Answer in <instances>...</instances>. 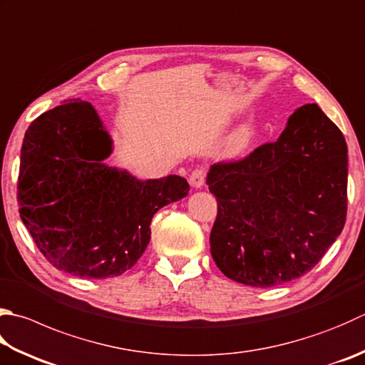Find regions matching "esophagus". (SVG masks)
Wrapping results in <instances>:
<instances>
[{"label": "esophagus", "instance_id": "34e87169", "mask_svg": "<svg viewBox=\"0 0 365 365\" xmlns=\"http://www.w3.org/2000/svg\"><path fill=\"white\" fill-rule=\"evenodd\" d=\"M205 178H206L205 168H195L189 176V182L194 189H200L205 185Z\"/></svg>", "mask_w": 365, "mask_h": 365}]
</instances>
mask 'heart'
Instances as JSON below:
<instances>
[{"label": "heart", "instance_id": "1", "mask_svg": "<svg viewBox=\"0 0 365 365\" xmlns=\"http://www.w3.org/2000/svg\"><path fill=\"white\" fill-rule=\"evenodd\" d=\"M251 138H252V132L250 127H242L240 130H237L229 141V153L230 154L243 153V150L250 146Z\"/></svg>", "mask_w": 365, "mask_h": 365}]
</instances>
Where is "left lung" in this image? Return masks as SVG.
Listing matches in <instances>:
<instances>
[{"mask_svg":"<svg viewBox=\"0 0 365 365\" xmlns=\"http://www.w3.org/2000/svg\"><path fill=\"white\" fill-rule=\"evenodd\" d=\"M217 200L211 256L227 278L272 287L319 262L346 219L348 148L316 103L299 108L273 143L206 178Z\"/></svg>","mask_w":365,"mask_h":365,"instance_id":"left-lung-1","label":"left lung"}]
</instances>
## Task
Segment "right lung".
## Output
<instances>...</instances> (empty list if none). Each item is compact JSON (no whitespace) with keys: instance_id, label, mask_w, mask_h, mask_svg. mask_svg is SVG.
Masks as SVG:
<instances>
[{"instance_id":"1","label":"right lung","mask_w":365,"mask_h":365,"mask_svg":"<svg viewBox=\"0 0 365 365\" xmlns=\"http://www.w3.org/2000/svg\"><path fill=\"white\" fill-rule=\"evenodd\" d=\"M113 140L79 98L31 122L20 150V217L58 270L88 279L119 277L143 256L150 221L189 194L181 176L136 180L103 162Z\"/></svg>"}]
</instances>
